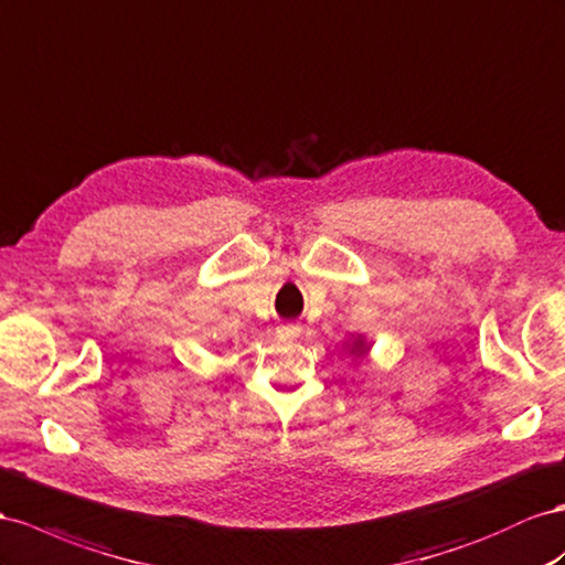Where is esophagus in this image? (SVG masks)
<instances>
[{"label":"esophagus","mask_w":565,"mask_h":565,"mask_svg":"<svg viewBox=\"0 0 565 565\" xmlns=\"http://www.w3.org/2000/svg\"><path fill=\"white\" fill-rule=\"evenodd\" d=\"M280 330L285 332V334H289V338H295V334H299V326L297 323H285V326H280Z\"/></svg>","instance_id":"esophagus-1"}]
</instances>
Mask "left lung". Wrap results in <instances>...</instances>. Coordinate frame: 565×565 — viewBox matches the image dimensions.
Returning a JSON list of instances; mask_svg holds the SVG:
<instances>
[{
  "instance_id": "8db88e82",
  "label": "left lung",
  "mask_w": 565,
  "mask_h": 565,
  "mask_svg": "<svg viewBox=\"0 0 565 565\" xmlns=\"http://www.w3.org/2000/svg\"><path fill=\"white\" fill-rule=\"evenodd\" d=\"M352 352H356V354H363V352H365V342H363L361 338H356V340H354Z\"/></svg>"
}]
</instances>
